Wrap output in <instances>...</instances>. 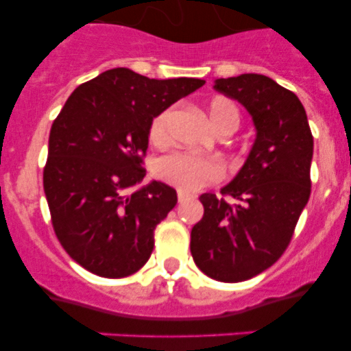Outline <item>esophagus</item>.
<instances>
[{
    "instance_id": "esophagus-1",
    "label": "esophagus",
    "mask_w": 351,
    "mask_h": 351,
    "mask_svg": "<svg viewBox=\"0 0 351 351\" xmlns=\"http://www.w3.org/2000/svg\"><path fill=\"white\" fill-rule=\"evenodd\" d=\"M186 199H189V194H185V192L178 191V202H180V204H182L183 201H186Z\"/></svg>"
}]
</instances>
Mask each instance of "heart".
<instances>
[{
	"label": "heart",
	"mask_w": 351,
	"mask_h": 351,
	"mask_svg": "<svg viewBox=\"0 0 351 351\" xmlns=\"http://www.w3.org/2000/svg\"><path fill=\"white\" fill-rule=\"evenodd\" d=\"M209 121L218 133L237 130L241 123L239 107L228 98L218 97L208 107ZM173 109H165L152 119L149 128V138L154 145L165 147L171 140ZM157 178L182 192H195L209 183L220 182L225 175L221 162L215 157L194 156L189 152H173L160 157L156 165Z\"/></svg>",
	"instance_id": "heart-1"
}]
</instances>
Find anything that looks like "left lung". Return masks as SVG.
<instances>
[{"instance_id":"left-lung-1","label":"left lung","mask_w":351,"mask_h":351,"mask_svg":"<svg viewBox=\"0 0 351 351\" xmlns=\"http://www.w3.org/2000/svg\"><path fill=\"white\" fill-rule=\"evenodd\" d=\"M215 90L247 109L256 128L244 166L221 194H202L204 216L191 234L199 270L220 282H242L282 256L310 199L313 136L293 91L261 74L216 80Z\"/></svg>"}]
</instances>
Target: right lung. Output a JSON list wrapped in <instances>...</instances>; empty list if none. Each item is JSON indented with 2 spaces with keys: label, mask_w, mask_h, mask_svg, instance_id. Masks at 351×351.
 I'll list each match as a JSON object with an SVG mask.
<instances>
[{
  "label": "right lung",
  "mask_w": 351,
  "mask_h": 351,
  "mask_svg": "<svg viewBox=\"0 0 351 351\" xmlns=\"http://www.w3.org/2000/svg\"><path fill=\"white\" fill-rule=\"evenodd\" d=\"M204 83L117 67L67 98L51 124L43 186L62 247L88 271L121 279L150 258L154 230L176 206V191L160 182L124 191L145 176L154 117Z\"/></svg>",
  "instance_id": "right-lung-1"
}]
</instances>
